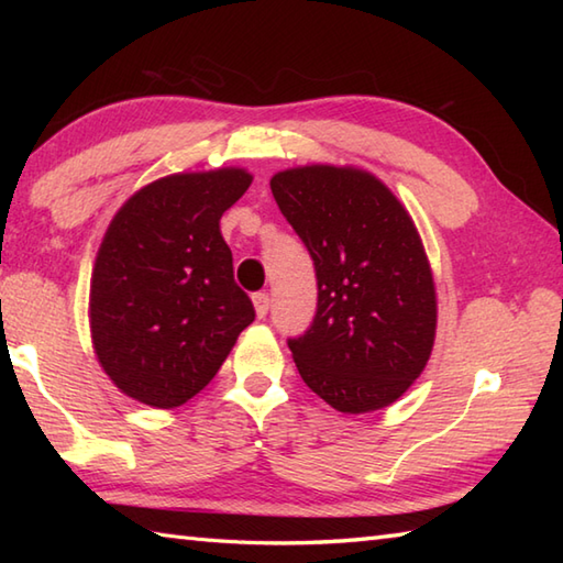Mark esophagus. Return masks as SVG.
Instances as JSON below:
<instances>
[{"label": "esophagus", "mask_w": 563, "mask_h": 563, "mask_svg": "<svg viewBox=\"0 0 563 563\" xmlns=\"http://www.w3.org/2000/svg\"><path fill=\"white\" fill-rule=\"evenodd\" d=\"M268 307H271V297L268 292H256L254 295V309H256V317L263 319L268 314Z\"/></svg>", "instance_id": "obj_1"}]
</instances>
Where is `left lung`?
I'll return each mask as SVG.
<instances>
[{
  "label": "left lung",
  "mask_w": 563,
  "mask_h": 563,
  "mask_svg": "<svg viewBox=\"0 0 563 563\" xmlns=\"http://www.w3.org/2000/svg\"><path fill=\"white\" fill-rule=\"evenodd\" d=\"M273 198L317 271V314L290 339L305 385L341 413L394 404L433 353V271L409 210L357 166L273 174Z\"/></svg>",
  "instance_id": "1"
}]
</instances>
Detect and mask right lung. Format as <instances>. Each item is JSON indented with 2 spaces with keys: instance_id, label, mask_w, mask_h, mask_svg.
Segmentation results:
<instances>
[{
  "instance_id": "right-lung-1",
  "label": "right lung",
  "mask_w": 563,
  "mask_h": 563,
  "mask_svg": "<svg viewBox=\"0 0 563 563\" xmlns=\"http://www.w3.org/2000/svg\"><path fill=\"white\" fill-rule=\"evenodd\" d=\"M254 181L242 166L157 178L106 230L89 288L97 361L125 397L176 409L218 375L254 305L220 232Z\"/></svg>"
}]
</instances>
